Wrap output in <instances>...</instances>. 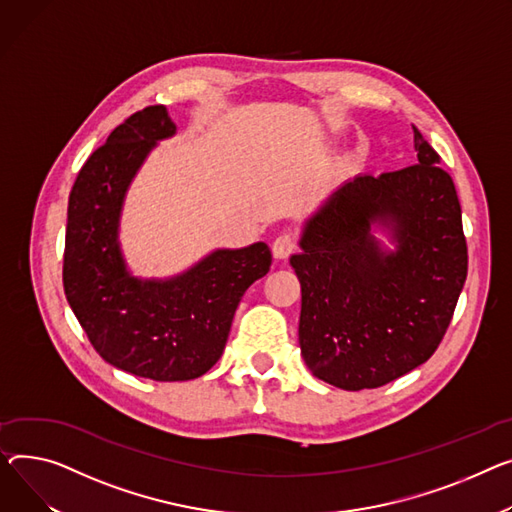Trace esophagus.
<instances>
[{"mask_svg": "<svg viewBox=\"0 0 512 512\" xmlns=\"http://www.w3.org/2000/svg\"><path fill=\"white\" fill-rule=\"evenodd\" d=\"M296 249V241L292 234H280L274 243H271V253L276 259H288Z\"/></svg>", "mask_w": 512, "mask_h": 512, "instance_id": "1", "label": "esophagus"}]
</instances>
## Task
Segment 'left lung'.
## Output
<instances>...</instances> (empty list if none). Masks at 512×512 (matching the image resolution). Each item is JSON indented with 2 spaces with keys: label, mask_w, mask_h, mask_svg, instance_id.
Returning <instances> with one entry per match:
<instances>
[{
  "label": "left lung",
  "mask_w": 512,
  "mask_h": 512,
  "mask_svg": "<svg viewBox=\"0 0 512 512\" xmlns=\"http://www.w3.org/2000/svg\"><path fill=\"white\" fill-rule=\"evenodd\" d=\"M414 142V166L339 185L304 220L302 251L290 257L304 364L344 391L377 389L424 364L467 278L453 179L416 127Z\"/></svg>",
  "instance_id": "1"
}]
</instances>
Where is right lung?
Here are the masks:
<instances>
[{"mask_svg": "<svg viewBox=\"0 0 512 512\" xmlns=\"http://www.w3.org/2000/svg\"><path fill=\"white\" fill-rule=\"evenodd\" d=\"M177 125L156 105L115 127L82 166L67 203L63 288L94 350L135 377L173 383L206 374L222 356L247 288L263 278L265 243L216 249L170 278H138L119 228L127 191Z\"/></svg>", "mask_w": 512, "mask_h": 512, "instance_id": "add662e5", "label": "right lung"}]
</instances>
